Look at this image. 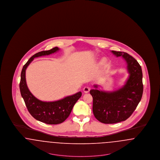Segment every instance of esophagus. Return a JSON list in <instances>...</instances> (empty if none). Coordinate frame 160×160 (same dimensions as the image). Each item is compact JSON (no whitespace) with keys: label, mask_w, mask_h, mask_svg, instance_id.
I'll return each mask as SVG.
<instances>
[{"label":"esophagus","mask_w":160,"mask_h":160,"mask_svg":"<svg viewBox=\"0 0 160 160\" xmlns=\"http://www.w3.org/2000/svg\"><path fill=\"white\" fill-rule=\"evenodd\" d=\"M90 91V88L88 87H84L83 88V92L84 93H88Z\"/></svg>","instance_id":"1"}]
</instances>
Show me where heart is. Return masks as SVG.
Listing matches in <instances>:
<instances>
[{"label": "heart", "instance_id": "heart-1", "mask_svg": "<svg viewBox=\"0 0 160 160\" xmlns=\"http://www.w3.org/2000/svg\"><path fill=\"white\" fill-rule=\"evenodd\" d=\"M108 65V63H107V60L106 58H102L99 63V66L102 68L104 69L106 68Z\"/></svg>", "mask_w": 160, "mask_h": 160}]
</instances>
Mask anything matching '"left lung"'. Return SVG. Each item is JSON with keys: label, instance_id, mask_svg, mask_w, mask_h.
Listing matches in <instances>:
<instances>
[{"label": "left lung", "instance_id": "1", "mask_svg": "<svg viewBox=\"0 0 160 160\" xmlns=\"http://www.w3.org/2000/svg\"><path fill=\"white\" fill-rule=\"evenodd\" d=\"M112 52L122 56L127 63L129 77L121 88L112 92L102 91L94 85L90 91L93 97V113L95 118L104 123H115L127 120L132 114L142 99L143 85L141 66L133 57L125 52Z\"/></svg>", "mask_w": 160, "mask_h": 160}]
</instances>
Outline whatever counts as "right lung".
I'll use <instances>...</instances> for the list:
<instances>
[{
    "label": "right lung",
    "instance_id": "obj_1",
    "mask_svg": "<svg viewBox=\"0 0 160 160\" xmlns=\"http://www.w3.org/2000/svg\"><path fill=\"white\" fill-rule=\"evenodd\" d=\"M59 50V48L56 47L50 50L42 51L32 56L23 66L20 83L21 95L30 114L39 121L50 125L61 123L67 119L74 104L81 97L82 92H78L58 101H42L35 97L29 90L26 81V70L34 58L49 55Z\"/></svg>",
    "mask_w": 160,
    "mask_h": 160
}]
</instances>
